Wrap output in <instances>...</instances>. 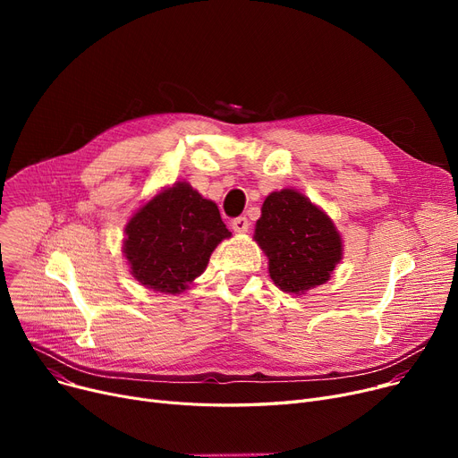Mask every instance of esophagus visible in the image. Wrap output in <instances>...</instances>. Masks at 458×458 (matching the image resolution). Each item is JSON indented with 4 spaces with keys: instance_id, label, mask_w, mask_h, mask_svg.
Wrapping results in <instances>:
<instances>
[{
    "instance_id": "1",
    "label": "esophagus",
    "mask_w": 458,
    "mask_h": 458,
    "mask_svg": "<svg viewBox=\"0 0 458 458\" xmlns=\"http://www.w3.org/2000/svg\"><path fill=\"white\" fill-rule=\"evenodd\" d=\"M232 228H233V232H237V233H245L249 228H250V223H249V219L247 216H235V219L232 221Z\"/></svg>"
}]
</instances>
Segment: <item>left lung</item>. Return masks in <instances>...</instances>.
<instances>
[{
  "label": "left lung",
  "instance_id": "obj_1",
  "mask_svg": "<svg viewBox=\"0 0 458 458\" xmlns=\"http://www.w3.org/2000/svg\"><path fill=\"white\" fill-rule=\"evenodd\" d=\"M254 239L269 258L273 282L285 293L301 295L325 284L342 259V237L332 221L293 189L266 199Z\"/></svg>",
  "mask_w": 458,
  "mask_h": 458
}]
</instances>
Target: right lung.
I'll use <instances>...</instances> for the list:
<instances>
[{
	"label": "right lung",
	"instance_id": "add662e5",
	"mask_svg": "<svg viewBox=\"0 0 458 458\" xmlns=\"http://www.w3.org/2000/svg\"><path fill=\"white\" fill-rule=\"evenodd\" d=\"M126 235L131 275L154 292L180 293L204 273L215 247L232 233L215 202L182 182L142 206Z\"/></svg>",
	"mask_w": 458,
	"mask_h": 458
}]
</instances>
